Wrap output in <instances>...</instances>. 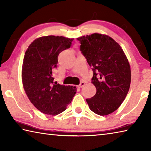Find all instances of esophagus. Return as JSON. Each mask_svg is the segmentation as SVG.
I'll use <instances>...</instances> for the list:
<instances>
[{"label":"esophagus","instance_id":"1","mask_svg":"<svg viewBox=\"0 0 151 151\" xmlns=\"http://www.w3.org/2000/svg\"><path fill=\"white\" fill-rule=\"evenodd\" d=\"M85 83H84V82H81V83H80V85H78V88H82V87H83V86H85Z\"/></svg>","mask_w":151,"mask_h":151}]
</instances>
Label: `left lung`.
<instances>
[{"mask_svg": "<svg viewBox=\"0 0 151 151\" xmlns=\"http://www.w3.org/2000/svg\"><path fill=\"white\" fill-rule=\"evenodd\" d=\"M82 54L92 67L96 93L86 102L92 111L107 115L121 106L129 92L131 67L118 43L105 35L94 33L77 38Z\"/></svg>", "mask_w": 151, "mask_h": 151, "instance_id": "obj_1", "label": "left lung"}]
</instances>
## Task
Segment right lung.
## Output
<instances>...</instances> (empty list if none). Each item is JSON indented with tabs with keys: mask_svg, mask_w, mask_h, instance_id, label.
Listing matches in <instances>:
<instances>
[{
	"mask_svg": "<svg viewBox=\"0 0 151 151\" xmlns=\"http://www.w3.org/2000/svg\"><path fill=\"white\" fill-rule=\"evenodd\" d=\"M73 39L62 36L42 37L35 39L25 52L23 87L33 105L46 114L55 116L65 111L76 92V86L54 83L52 77L58 55L70 47Z\"/></svg>",
	"mask_w": 151,
	"mask_h": 151,
	"instance_id": "add662e5",
	"label": "right lung"
}]
</instances>
